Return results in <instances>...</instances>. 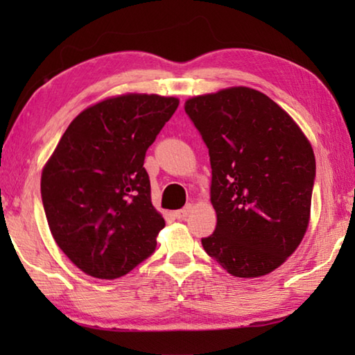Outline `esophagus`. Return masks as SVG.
Instances as JSON below:
<instances>
[{"mask_svg":"<svg viewBox=\"0 0 355 355\" xmlns=\"http://www.w3.org/2000/svg\"><path fill=\"white\" fill-rule=\"evenodd\" d=\"M192 209H194V207H192L191 203H189V205H186L183 209H178V211L175 213V216H177L178 219H186L192 213Z\"/></svg>","mask_w":355,"mask_h":355,"instance_id":"1","label":"esophagus"}]
</instances>
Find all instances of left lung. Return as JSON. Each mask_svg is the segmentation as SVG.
Masks as SVG:
<instances>
[{
    "label": "left lung",
    "mask_w": 355,
    "mask_h": 355,
    "mask_svg": "<svg viewBox=\"0 0 355 355\" xmlns=\"http://www.w3.org/2000/svg\"><path fill=\"white\" fill-rule=\"evenodd\" d=\"M211 163L218 224L202 245L228 274L263 277L282 266L309 228L315 153L285 110L236 86L184 101Z\"/></svg>",
    "instance_id": "left-lung-1"
}]
</instances>
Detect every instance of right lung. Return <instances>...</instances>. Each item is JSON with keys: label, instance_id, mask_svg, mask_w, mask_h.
I'll list each match as a JSON object with an SVG mask.
<instances>
[{"label": "right lung", "instance_id": "obj_1", "mask_svg": "<svg viewBox=\"0 0 355 355\" xmlns=\"http://www.w3.org/2000/svg\"><path fill=\"white\" fill-rule=\"evenodd\" d=\"M178 103L131 92L91 105L71 120L42 169L48 227L84 274L119 279L155 250L166 222L152 205L144 158Z\"/></svg>", "mask_w": 355, "mask_h": 355}]
</instances>
